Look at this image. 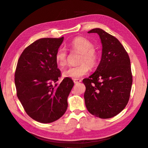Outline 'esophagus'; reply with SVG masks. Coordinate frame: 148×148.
<instances>
[{
  "label": "esophagus",
  "instance_id": "1",
  "mask_svg": "<svg viewBox=\"0 0 148 148\" xmlns=\"http://www.w3.org/2000/svg\"><path fill=\"white\" fill-rule=\"evenodd\" d=\"M82 82V80L80 79H73V82L75 84H77L78 83H80Z\"/></svg>",
  "mask_w": 148,
  "mask_h": 148
}]
</instances>
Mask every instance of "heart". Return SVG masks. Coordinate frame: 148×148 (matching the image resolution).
Instances as JSON below:
<instances>
[{
	"label": "heart",
	"instance_id": "1",
	"mask_svg": "<svg viewBox=\"0 0 148 148\" xmlns=\"http://www.w3.org/2000/svg\"><path fill=\"white\" fill-rule=\"evenodd\" d=\"M70 49L80 53L79 59V65L69 67L63 71L65 77L78 79L86 75L89 70V66L93 68L97 63L98 56L95 49L93 44L88 39L83 37L76 38L69 44ZM56 61L60 66L66 64L67 52L64 47H59L55 55Z\"/></svg>",
	"mask_w": 148,
	"mask_h": 148
}]
</instances>
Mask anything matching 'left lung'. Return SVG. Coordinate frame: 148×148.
Returning <instances> with one entry per match:
<instances>
[{
  "instance_id": "obj_1",
  "label": "left lung",
  "mask_w": 148,
  "mask_h": 148,
  "mask_svg": "<svg viewBox=\"0 0 148 148\" xmlns=\"http://www.w3.org/2000/svg\"><path fill=\"white\" fill-rule=\"evenodd\" d=\"M88 33L99 34L102 50L95 72L83 80L85 105L96 117L112 118L122 111L129 101L133 82L130 60L115 37L100 28Z\"/></svg>"
}]
</instances>
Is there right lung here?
Segmentation results:
<instances>
[{
    "mask_svg": "<svg viewBox=\"0 0 148 148\" xmlns=\"http://www.w3.org/2000/svg\"><path fill=\"white\" fill-rule=\"evenodd\" d=\"M64 37L42 38L25 49L15 73L16 95L29 117L48 123L60 119L68 107L67 98L74 83L61 76L55 55Z\"/></svg>",
    "mask_w": 148,
    "mask_h": 148,
    "instance_id": "1",
    "label": "right lung"
}]
</instances>
